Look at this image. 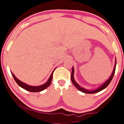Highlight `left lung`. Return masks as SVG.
<instances>
[{
	"label": "left lung",
	"mask_w": 124,
	"mask_h": 124,
	"mask_svg": "<svg viewBox=\"0 0 124 124\" xmlns=\"http://www.w3.org/2000/svg\"><path fill=\"white\" fill-rule=\"evenodd\" d=\"M116 61L115 62V68H114V69H113V72H112L111 76L110 77V78H108V79L106 81V82H105L103 85H102L100 87H98V89H95V90H93V91H88V90H86V89H85L81 87L80 86L78 85L77 84L76 82H75L74 79V68H72V72H71V81H72V83H73L74 85L76 86V88H77V89L79 90L80 91H81V92H84V93H97V92H100V91H102V90L106 88V87L110 84V82L112 81V78H113V76H114V74H115V69H116Z\"/></svg>",
	"instance_id": "1"
}]
</instances>
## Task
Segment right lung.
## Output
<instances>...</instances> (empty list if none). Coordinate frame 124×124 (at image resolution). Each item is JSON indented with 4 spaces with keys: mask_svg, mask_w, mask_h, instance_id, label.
Listing matches in <instances>:
<instances>
[{
    "mask_svg": "<svg viewBox=\"0 0 124 124\" xmlns=\"http://www.w3.org/2000/svg\"><path fill=\"white\" fill-rule=\"evenodd\" d=\"M53 72H54V71H53ZM53 72H52V74H51V76H50V77L48 80L47 81V82H46L45 84L42 85H41V86H31L28 85H27V84H25V83H24L23 82H21L20 80H19L18 78H16V76H15L12 73V72H11V74H12V76H13V78H14V80H15V81L16 82V83H17L18 85L20 86V87H22V88H23L24 89L26 90V91H29V92H40V91H43V90L46 89L47 87H48V86H50V85L51 84V82H52V78H53Z\"/></svg>",
    "mask_w": 124,
    "mask_h": 124,
    "instance_id": "obj_1",
    "label": "right lung"
}]
</instances>
